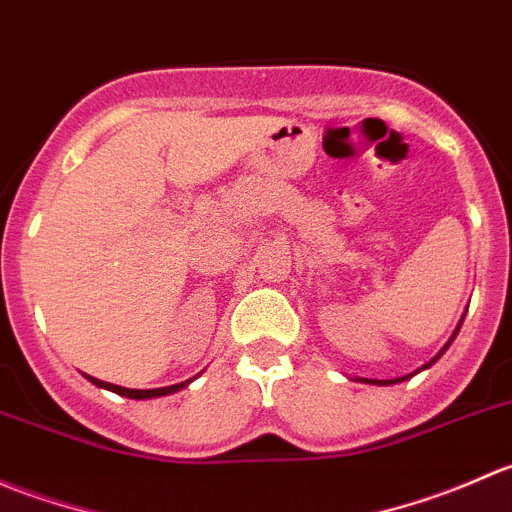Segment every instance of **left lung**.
I'll list each match as a JSON object with an SVG mask.
<instances>
[{"mask_svg":"<svg viewBox=\"0 0 512 512\" xmlns=\"http://www.w3.org/2000/svg\"><path fill=\"white\" fill-rule=\"evenodd\" d=\"M461 324H463V319H461V322H458L456 332H453V337H451V339H448V342H446V347H443V349H441V352H438L436 356H433V359H431V361H428V364H423V366H421V369H416V371H414V374H418V371H423V369H428V366H431V364H436V361H438V359H441V354H443V352H446V349H448V347H451V342H453V339H456V334H458V329H461ZM414 374H406V376H399V379H359V381H361V384L391 386V384H399V381H406V379H411V376H414Z\"/></svg>","mask_w":512,"mask_h":512,"instance_id":"obj_1","label":"left lung"}]
</instances>
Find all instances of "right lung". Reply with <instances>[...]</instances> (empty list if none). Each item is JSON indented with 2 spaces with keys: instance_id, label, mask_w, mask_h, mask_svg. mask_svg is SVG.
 Here are the masks:
<instances>
[{
  "instance_id": "1",
  "label": "right lung",
  "mask_w": 512,
  "mask_h": 512,
  "mask_svg": "<svg viewBox=\"0 0 512 512\" xmlns=\"http://www.w3.org/2000/svg\"><path fill=\"white\" fill-rule=\"evenodd\" d=\"M86 379H89L91 384L101 386V389H108V391H113V394H118V396H126V399H156V396H168V394H175V391L185 389V386H188L190 381H193V379H188V381H180V384H173V386H163V389H126V386L108 384V381L94 379V376H86Z\"/></svg>"
}]
</instances>
